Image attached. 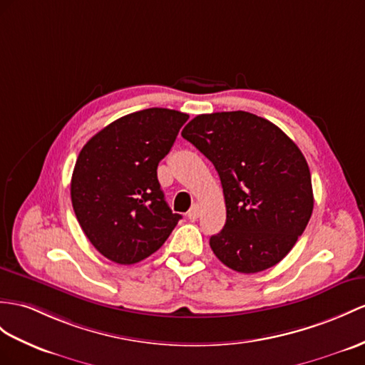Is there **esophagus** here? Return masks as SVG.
Segmentation results:
<instances>
[{
	"label": "esophagus",
	"instance_id": "esophagus-1",
	"mask_svg": "<svg viewBox=\"0 0 365 365\" xmlns=\"http://www.w3.org/2000/svg\"><path fill=\"white\" fill-rule=\"evenodd\" d=\"M200 213H201V209H200V204H192V207H190V210L187 212V217H189V220H192V221H195L197 220L198 217H200Z\"/></svg>",
	"mask_w": 365,
	"mask_h": 365
}]
</instances>
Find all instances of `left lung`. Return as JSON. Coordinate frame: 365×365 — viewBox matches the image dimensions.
I'll list each match as a JSON object with an SVG mask.
<instances>
[{
    "label": "left lung",
    "instance_id": "1",
    "mask_svg": "<svg viewBox=\"0 0 365 365\" xmlns=\"http://www.w3.org/2000/svg\"><path fill=\"white\" fill-rule=\"evenodd\" d=\"M218 172L226 223L209 243L227 268L254 274L304 234L314 198L305 156L272 122L247 111L200 114L182 130Z\"/></svg>",
    "mask_w": 365,
    "mask_h": 365
}]
</instances>
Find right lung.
Returning a JSON list of instances; mask_svg holds the SVG:
<instances>
[{"label":"right lung","mask_w":365,"mask_h":365,"mask_svg":"<svg viewBox=\"0 0 365 365\" xmlns=\"http://www.w3.org/2000/svg\"><path fill=\"white\" fill-rule=\"evenodd\" d=\"M187 119L168 108L131 113L78 153L71 201L85 235L108 260L133 264L147 259L181 220L165 202L156 170Z\"/></svg>","instance_id":"1"}]
</instances>
